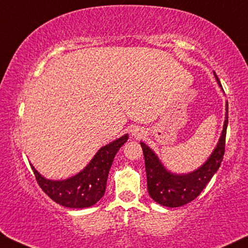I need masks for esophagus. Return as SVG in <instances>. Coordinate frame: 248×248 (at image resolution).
Returning <instances> with one entry per match:
<instances>
[{"mask_svg": "<svg viewBox=\"0 0 248 248\" xmlns=\"http://www.w3.org/2000/svg\"><path fill=\"white\" fill-rule=\"evenodd\" d=\"M142 130H140V129H134V130H132V135H135L136 137H139V136H141L142 135Z\"/></svg>", "mask_w": 248, "mask_h": 248, "instance_id": "esophagus-1", "label": "esophagus"}]
</instances>
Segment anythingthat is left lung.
<instances>
[{
  "instance_id": "1",
  "label": "left lung",
  "mask_w": 248,
  "mask_h": 248,
  "mask_svg": "<svg viewBox=\"0 0 248 248\" xmlns=\"http://www.w3.org/2000/svg\"><path fill=\"white\" fill-rule=\"evenodd\" d=\"M215 78L221 88L218 77ZM228 124V102H226V113L223 131L218 143L204 165L196 170L188 173H172L161 164L157 155L146 146L141 145L147 173L148 193L155 202L166 207H180L193 202L202 193L206 185L218 170L225 154V140Z\"/></svg>"
}]
</instances>
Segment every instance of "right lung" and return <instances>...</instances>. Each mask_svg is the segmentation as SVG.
Masks as SVG:
<instances>
[{"instance_id":"obj_1","label":"right lung","mask_w":248,"mask_h":248,"mask_svg":"<svg viewBox=\"0 0 248 248\" xmlns=\"http://www.w3.org/2000/svg\"><path fill=\"white\" fill-rule=\"evenodd\" d=\"M127 140L128 134H125L103 146L86 168L68 179H46L32 165L31 168L39 186L52 201L69 208H87L100 201L105 195L113 158Z\"/></svg>"}]
</instances>
